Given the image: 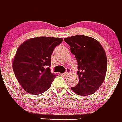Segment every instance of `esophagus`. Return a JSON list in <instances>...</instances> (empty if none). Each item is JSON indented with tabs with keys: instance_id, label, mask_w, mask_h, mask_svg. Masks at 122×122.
Segmentation results:
<instances>
[{
	"instance_id": "obj_1",
	"label": "esophagus",
	"mask_w": 122,
	"mask_h": 122,
	"mask_svg": "<svg viewBox=\"0 0 122 122\" xmlns=\"http://www.w3.org/2000/svg\"><path fill=\"white\" fill-rule=\"evenodd\" d=\"M70 72V68H67V69L66 70V72H65V73L63 74L64 76H67V75L68 74V73H69Z\"/></svg>"
}]
</instances>
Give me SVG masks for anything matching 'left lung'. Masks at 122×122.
Here are the masks:
<instances>
[{"instance_id": "obj_1", "label": "left lung", "mask_w": 122, "mask_h": 122, "mask_svg": "<svg viewBox=\"0 0 122 122\" xmlns=\"http://www.w3.org/2000/svg\"><path fill=\"white\" fill-rule=\"evenodd\" d=\"M78 63V83L71 87L78 95L86 96L93 94L104 81L107 59L101 44L93 38L76 35L64 39Z\"/></svg>"}]
</instances>
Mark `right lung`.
<instances>
[{
	"instance_id": "right-lung-1",
	"label": "right lung",
	"mask_w": 122,
	"mask_h": 122,
	"mask_svg": "<svg viewBox=\"0 0 122 122\" xmlns=\"http://www.w3.org/2000/svg\"><path fill=\"white\" fill-rule=\"evenodd\" d=\"M62 38L39 37L24 41L13 61L18 81L28 93L39 94L48 89L56 75L51 72V57Z\"/></svg>"
}]
</instances>
